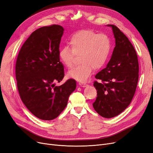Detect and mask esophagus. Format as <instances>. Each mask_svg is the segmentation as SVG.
I'll return each mask as SVG.
<instances>
[{
  "label": "esophagus",
  "mask_w": 153,
  "mask_h": 153,
  "mask_svg": "<svg viewBox=\"0 0 153 153\" xmlns=\"http://www.w3.org/2000/svg\"><path fill=\"white\" fill-rule=\"evenodd\" d=\"M79 85H80V87H85L87 86V85L86 83H79Z\"/></svg>",
  "instance_id": "34e87169"
}]
</instances>
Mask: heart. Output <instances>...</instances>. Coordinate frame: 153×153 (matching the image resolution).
Masks as SVG:
<instances>
[{
	"label": "heart",
	"instance_id": "b5f03b06",
	"mask_svg": "<svg viewBox=\"0 0 153 153\" xmlns=\"http://www.w3.org/2000/svg\"><path fill=\"white\" fill-rule=\"evenodd\" d=\"M71 49L64 46L59 50V57L66 67L71 68L76 56L80 55L81 64L68 72L69 78L85 82L93 70L102 67L111 50V42L105 34H98L92 30H82L73 34L69 39Z\"/></svg>",
	"mask_w": 153,
	"mask_h": 153
}]
</instances>
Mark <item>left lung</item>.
Returning <instances> with one entry per match:
<instances>
[{"mask_svg": "<svg viewBox=\"0 0 153 153\" xmlns=\"http://www.w3.org/2000/svg\"><path fill=\"white\" fill-rule=\"evenodd\" d=\"M115 47L110 61L99 71L94 86L97 93L93 103L96 111L101 117L111 118L118 115L130 104L139 80V62L134 46L120 30L113 25Z\"/></svg>", "mask_w": 153, "mask_h": 153, "instance_id": "obj_1", "label": "left lung"}]
</instances>
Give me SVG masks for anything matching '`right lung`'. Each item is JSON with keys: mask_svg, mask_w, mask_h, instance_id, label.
<instances>
[{"mask_svg": "<svg viewBox=\"0 0 153 153\" xmlns=\"http://www.w3.org/2000/svg\"><path fill=\"white\" fill-rule=\"evenodd\" d=\"M64 32L60 25L43 26L34 31L21 48L16 63V78L21 99L36 117L57 118L66 106L76 81L69 79L60 86L65 76L59 57Z\"/></svg>", "mask_w": 153, "mask_h": 153, "instance_id": "1", "label": "right lung"}]
</instances>
